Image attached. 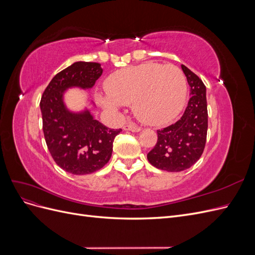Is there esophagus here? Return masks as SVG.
Returning <instances> with one entry per match:
<instances>
[{
    "mask_svg": "<svg viewBox=\"0 0 255 255\" xmlns=\"http://www.w3.org/2000/svg\"><path fill=\"white\" fill-rule=\"evenodd\" d=\"M123 128H125L126 130H130V132H139V130L141 129L139 127L134 125V123H130V122L127 123V125L123 127Z\"/></svg>",
    "mask_w": 255,
    "mask_h": 255,
    "instance_id": "34e87169",
    "label": "esophagus"
}]
</instances>
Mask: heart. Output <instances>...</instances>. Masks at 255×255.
I'll return each instance as SVG.
<instances>
[{
	"mask_svg": "<svg viewBox=\"0 0 255 255\" xmlns=\"http://www.w3.org/2000/svg\"><path fill=\"white\" fill-rule=\"evenodd\" d=\"M105 90L109 97H97L104 109L115 111L120 104H132L141 122L163 126L183 110L187 83L176 66L148 63L114 72L105 82Z\"/></svg>",
	"mask_w": 255,
	"mask_h": 255,
	"instance_id": "heart-1",
	"label": "heart"
}]
</instances>
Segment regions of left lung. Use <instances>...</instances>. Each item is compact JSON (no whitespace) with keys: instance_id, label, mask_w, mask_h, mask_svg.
Here are the masks:
<instances>
[{"instance_id":"1","label":"left lung","mask_w":255,"mask_h":255,"mask_svg":"<svg viewBox=\"0 0 255 255\" xmlns=\"http://www.w3.org/2000/svg\"><path fill=\"white\" fill-rule=\"evenodd\" d=\"M190 99L180 120L157 130V142L148 153L149 163L160 170L180 172L201 157L207 135L206 88L201 79L182 65Z\"/></svg>"}]
</instances>
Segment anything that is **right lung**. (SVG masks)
<instances>
[{"mask_svg": "<svg viewBox=\"0 0 255 255\" xmlns=\"http://www.w3.org/2000/svg\"><path fill=\"white\" fill-rule=\"evenodd\" d=\"M101 64L76 61L57 73L44 89L40 101L42 129L55 163L76 175L103 168L112 156L113 142L121 128H106L88 110L68 111L64 92L71 87L89 89L101 76Z\"/></svg>", "mask_w": 255, "mask_h": 255, "instance_id": "right-lung-1", "label": "right lung"}]
</instances>
